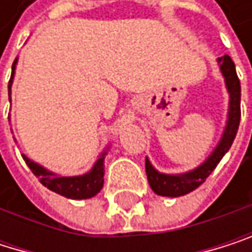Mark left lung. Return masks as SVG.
<instances>
[{"instance_id":"8db88e82","label":"left lung","mask_w":252,"mask_h":252,"mask_svg":"<svg viewBox=\"0 0 252 252\" xmlns=\"http://www.w3.org/2000/svg\"><path fill=\"white\" fill-rule=\"evenodd\" d=\"M218 62H220L221 72L224 75L227 90L230 93L229 120H227V126L224 129L223 138L217 145V148L214 150V153L206 159V162L202 163L194 171H190L187 174H181V175L160 174L150 165L148 159H145L147 180H148L151 190L156 194L178 197V196H184V194L196 190L211 175V172L215 169L218 162L223 159V156L229 151V148L232 147V144L235 141V136L239 129V122H241V81L238 78L235 63L229 55L218 58Z\"/></svg>"}]
</instances>
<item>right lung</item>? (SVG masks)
<instances>
[{
    "label": "right lung",
    "mask_w": 252,
    "mask_h": 252,
    "mask_svg": "<svg viewBox=\"0 0 252 252\" xmlns=\"http://www.w3.org/2000/svg\"><path fill=\"white\" fill-rule=\"evenodd\" d=\"M16 62L17 61H14L11 66V77L8 81V96H10V86L13 81ZM104 154L101 156V159H98V162L92 168V171L81 177H59V175L49 172L43 166L34 163L32 160H29L26 156H23V160L26 162L29 169L32 171V174L40 180V183L49 190L58 194H62L65 197H69V199H89L92 196L98 194L104 186Z\"/></svg>",
    "instance_id": "right-lung-1"
}]
</instances>
